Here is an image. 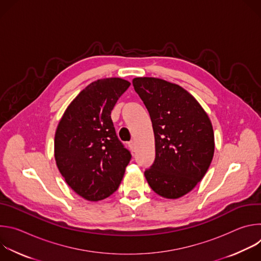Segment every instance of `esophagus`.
<instances>
[{"mask_svg": "<svg viewBox=\"0 0 261 261\" xmlns=\"http://www.w3.org/2000/svg\"><path fill=\"white\" fill-rule=\"evenodd\" d=\"M133 89V87H132V84H131V87H130V90H132ZM130 139V137H128V140Z\"/></svg>", "mask_w": 261, "mask_h": 261, "instance_id": "1", "label": "esophagus"}]
</instances>
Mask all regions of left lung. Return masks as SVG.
I'll use <instances>...</instances> for the list:
<instances>
[{
  "label": "left lung",
  "mask_w": 261,
  "mask_h": 261,
  "mask_svg": "<svg viewBox=\"0 0 261 261\" xmlns=\"http://www.w3.org/2000/svg\"><path fill=\"white\" fill-rule=\"evenodd\" d=\"M129 87V82L117 77L92 83L71 102L58 125L57 166L69 187L87 200L114 194L131 160L110 117Z\"/></svg>",
  "instance_id": "left-lung-1"
}]
</instances>
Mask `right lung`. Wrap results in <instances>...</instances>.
I'll list each match as a JSON object with an SVG mask.
<instances>
[{"instance_id": "right-lung-1", "label": "right lung", "mask_w": 261, "mask_h": 261, "mask_svg": "<svg viewBox=\"0 0 261 261\" xmlns=\"http://www.w3.org/2000/svg\"><path fill=\"white\" fill-rule=\"evenodd\" d=\"M132 83L150 114L155 136V161L144 176L160 196L181 197L211 165L212 123L195 98L179 86L154 77H136Z\"/></svg>"}]
</instances>
